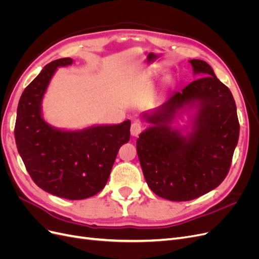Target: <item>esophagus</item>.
<instances>
[{
  "label": "esophagus",
  "instance_id": "obj_1",
  "mask_svg": "<svg viewBox=\"0 0 259 259\" xmlns=\"http://www.w3.org/2000/svg\"><path fill=\"white\" fill-rule=\"evenodd\" d=\"M142 131H143V126H142V125H140V123L134 122V123L132 124V126H131V134H132V136L137 137L140 134V132H142Z\"/></svg>",
  "mask_w": 259,
  "mask_h": 259
}]
</instances>
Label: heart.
I'll use <instances>...</instances> for the list:
<instances>
[{
  "instance_id": "obj_1",
  "label": "heart",
  "mask_w": 259,
  "mask_h": 259,
  "mask_svg": "<svg viewBox=\"0 0 259 259\" xmlns=\"http://www.w3.org/2000/svg\"><path fill=\"white\" fill-rule=\"evenodd\" d=\"M149 71H150L151 73H155V72H160L161 70H160V68H151Z\"/></svg>"
}]
</instances>
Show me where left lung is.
Here are the masks:
<instances>
[{
	"label": "left lung",
	"mask_w": 259,
	"mask_h": 259,
	"mask_svg": "<svg viewBox=\"0 0 259 259\" xmlns=\"http://www.w3.org/2000/svg\"><path fill=\"white\" fill-rule=\"evenodd\" d=\"M189 62L199 79L140 114L149 126L136 142L149 188L159 197L177 202L197 199L223 183L240 133L230 90L207 62ZM185 114L188 125L173 127Z\"/></svg>",
	"instance_id": "left-lung-1"
}]
</instances>
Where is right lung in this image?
<instances>
[{
    "label": "right lung",
    "mask_w": 259,
    "mask_h": 259,
    "mask_svg": "<svg viewBox=\"0 0 259 259\" xmlns=\"http://www.w3.org/2000/svg\"><path fill=\"white\" fill-rule=\"evenodd\" d=\"M60 58L46 65L23 91L17 108L15 139L33 182L51 194L68 200L93 197L106 186L117 151L131 137V121L92 125L82 130L52 126L44 120L42 101Z\"/></svg>",
    "instance_id": "1"
}]
</instances>
